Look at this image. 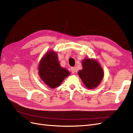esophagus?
I'll list each match as a JSON object with an SVG mask.
<instances>
[{"label": "esophagus", "instance_id": "obj_1", "mask_svg": "<svg viewBox=\"0 0 133 133\" xmlns=\"http://www.w3.org/2000/svg\"><path fill=\"white\" fill-rule=\"evenodd\" d=\"M71 73L73 74L75 73V68L74 67H71Z\"/></svg>", "mask_w": 133, "mask_h": 133}]
</instances>
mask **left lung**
I'll use <instances>...</instances> for the list:
<instances>
[{
    "mask_svg": "<svg viewBox=\"0 0 133 133\" xmlns=\"http://www.w3.org/2000/svg\"><path fill=\"white\" fill-rule=\"evenodd\" d=\"M82 64L83 68L78 71L79 76L87 88L93 89L102 81L103 70L100 64L93 59H84Z\"/></svg>",
    "mask_w": 133,
    "mask_h": 133,
    "instance_id": "left-lung-1",
    "label": "left lung"
}]
</instances>
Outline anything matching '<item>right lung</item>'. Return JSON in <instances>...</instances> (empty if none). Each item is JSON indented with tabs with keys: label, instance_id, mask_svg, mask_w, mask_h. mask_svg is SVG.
Returning a JSON list of instances; mask_svg holds the SVG:
<instances>
[{
	"label": "right lung",
	"instance_id": "right-lung-1",
	"mask_svg": "<svg viewBox=\"0 0 133 133\" xmlns=\"http://www.w3.org/2000/svg\"><path fill=\"white\" fill-rule=\"evenodd\" d=\"M39 74L42 80L50 88L58 87L63 80L70 75L58 62L57 54L54 51L48 52L39 64Z\"/></svg>",
	"mask_w": 133,
	"mask_h": 133
}]
</instances>
